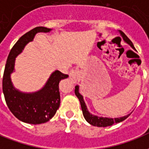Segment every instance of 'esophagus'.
Masks as SVG:
<instances>
[{
  "label": "esophagus",
  "mask_w": 149,
  "mask_h": 149,
  "mask_svg": "<svg viewBox=\"0 0 149 149\" xmlns=\"http://www.w3.org/2000/svg\"><path fill=\"white\" fill-rule=\"evenodd\" d=\"M69 77L71 79V81L72 82H77L78 80V73L77 70H72L69 73Z\"/></svg>",
  "instance_id": "1"
}]
</instances>
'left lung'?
Here are the masks:
<instances>
[{
	"label": "left lung",
	"instance_id": "left-lung-1",
	"mask_svg": "<svg viewBox=\"0 0 149 149\" xmlns=\"http://www.w3.org/2000/svg\"><path fill=\"white\" fill-rule=\"evenodd\" d=\"M120 32V34L122 37L124 41L128 44L129 45L131 46L132 48L135 49V47L133 45V44L132 42L130 40L128 39V37L125 35L123 32ZM80 87L79 85H76L75 87V94L76 96L77 97V98L80 100V103H81V109H82V112H83V116H84V119L86 120V121L88 123H89L91 125H93V126H97V127H107V126H111L113 124H117L120 122L125 120V119H127L130 116L131 113H129L128 115L125 116H121V117H117V118H110V117H103V116H98L93 115L92 114L91 112H89L87 106H86V104L84 102V97L79 92Z\"/></svg>",
	"mask_w": 149,
	"mask_h": 149
}]
</instances>
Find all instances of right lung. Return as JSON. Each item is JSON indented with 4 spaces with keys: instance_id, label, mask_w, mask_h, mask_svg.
Listing matches in <instances>:
<instances>
[{
    "instance_id": "add662e5",
    "label": "right lung",
    "mask_w": 149,
    "mask_h": 149,
    "mask_svg": "<svg viewBox=\"0 0 149 149\" xmlns=\"http://www.w3.org/2000/svg\"><path fill=\"white\" fill-rule=\"evenodd\" d=\"M50 31L51 29L37 27L23 35L12 48L5 65L2 88L6 104L18 120L28 124H43L54 116L61 104L59 83L68 77V75L56 70L50 75L44 87L34 93H23L13 84L11 74L14 72L16 57L22 52L28 43L33 40L37 33Z\"/></svg>"
}]
</instances>
